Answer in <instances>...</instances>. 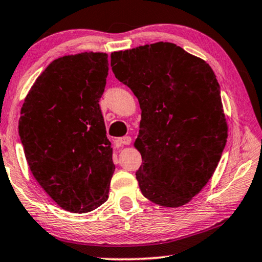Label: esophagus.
Here are the masks:
<instances>
[{"mask_svg": "<svg viewBox=\"0 0 262 262\" xmlns=\"http://www.w3.org/2000/svg\"><path fill=\"white\" fill-rule=\"evenodd\" d=\"M131 143V137L128 136H124V137H120L117 140H116V144H117V146H123V145H128Z\"/></svg>", "mask_w": 262, "mask_h": 262, "instance_id": "34e87169", "label": "esophagus"}]
</instances>
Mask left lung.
<instances>
[{"mask_svg": "<svg viewBox=\"0 0 262 262\" xmlns=\"http://www.w3.org/2000/svg\"><path fill=\"white\" fill-rule=\"evenodd\" d=\"M111 67L142 108L135 143L143 158L140 191L160 206H183L211 179L226 144L214 72L168 42L112 52Z\"/></svg>", "mask_w": 262, "mask_h": 262, "instance_id": "8db88e82", "label": "left lung"}]
</instances>
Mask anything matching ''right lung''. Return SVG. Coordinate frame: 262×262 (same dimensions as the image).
Wrapping results in <instances>:
<instances>
[{
  "mask_svg": "<svg viewBox=\"0 0 262 262\" xmlns=\"http://www.w3.org/2000/svg\"><path fill=\"white\" fill-rule=\"evenodd\" d=\"M107 74L103 52L55 59L21 108L18 134L30 171L69 212L94 211L108 198L115 165L99 106Z\"/></svg>",
  "mask_w": 262,
  "mask_h": 262,
  "instance_id": "add662e5",
  "label": "right lung"
}]
</instances>
